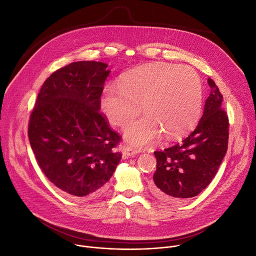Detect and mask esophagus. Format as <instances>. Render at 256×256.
<instances>
[{"mask_svg":"<svg viewBox=\"0 0 256 256\" xmlns=\"http://www.w3.org/2000/svg\"><path fill=\"white\" fill-rule=\"evenodd\" d=\"M139 150L132 148V147L130 146H124L122 147V154L124 158H132V156H136L138 154Z\"/></svg>","mask_w":256,"mask_h":256,"instance_id":"34e87169","label":"esophagus"}]
</instances>
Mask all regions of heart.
<instances>
[{
	"instance_id": "b5f03b06",
	"label": "heart",
	"mask_w": 256,
	"mask_h": 256,
	"mask_svg": "<svg viewBox=\"0 0 256 256\" xmlns=\"http://www.w3.org/2000/svg\"><path fill=\"white\" fill-rule=\"evenodd\" d=\"M144 117L124 130L130 143L142 147L164 134L173 140L192 130L202 108V85L189 66L171 63L144 65L126 74L118 83L104 86L100 108L111 124H128L141 111Z\"/></svg>"
}]
</instances>
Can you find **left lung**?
I'll list each match as a JSON object with an SVG mask.
<instances>
[{
  "label": "left lung",
  "instance_id": "8db88e82",
  "mask_svg": "<svg viewBox=\"0 0 256 256\" xmlns=\"http://www.w3.org/2000/svg\"><path fill=\"white\" fill-rule=\"evenodd\" d=\"M204 114L195 130L163 152H154L156 170L152 194L166 202H178L204 190L224 158L228 145V117L222 109L223 96L212 78Z\"/></svg>",
  "mask_w": 256,
  "mask_h": 256
}]
</instances>
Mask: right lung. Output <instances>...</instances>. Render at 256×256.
<instances>
[{
	"mask_svg": "<svg viewBox=\"0 0 256 256\" xmlns=\"http://www.w3.org/2000/svg\"><path fill=\"white\" fill-rule=\"evenodd\" d=\"M108 64L78 61L52 74L38 93L28 135L39 167L67 195L102 194L121 160L120 141L100 113Z\"/></svg>",
	"mask_w": 256,
	"mask_h": 256,
	"instance_id": "right-lung-1",
	"label": "right lung"
}]
</instances>
